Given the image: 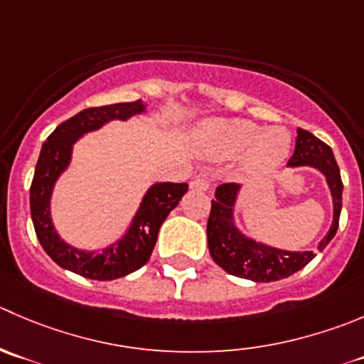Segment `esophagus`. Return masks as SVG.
Listing matches in <instances>:
<instances>
[{
  "label": "esophagus",
  "mask_w": 364,
  "mask_h": 364,
  "mask_svg": "<svg viewBox=\"0 0 364 364\" xmlns=\"http://www.w3.org/2000/svg\"><path fill=\"white\" fill-rule=\"evenodd\" d=\"M190 188L204 192V190L210 188V178H208V176H197V178L190 183Z\"/></svg>",
  "instance_id": "esophagus-1"
}]
</instances>
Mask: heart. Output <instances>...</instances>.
<instances>
[{"mask_svg":"<svg viewBox=\"0 0 364 364\" xmlns=\"http://www.w3.org/2000/svg\"><path fill=\"white\" fill-rule=\"evenodd\" d=\"M200 147L211 158H235L249 151L247 168L263 172L283 161L290 136L283 129L261 133L259 126L249 121H217L200 133Z\"/></svg>","mask_w":364,"mask_h":364,"instance_id":"obj_1","label":"heart"}]
</instances>
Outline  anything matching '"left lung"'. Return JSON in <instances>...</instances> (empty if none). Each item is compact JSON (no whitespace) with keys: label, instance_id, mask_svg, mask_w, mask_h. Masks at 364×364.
<instances>
[{"label":"left lung","instance_id":"8db88e82","mask_svg":"<svg viewBox=\"0 0 364 364\" xmlns=\"http://www.w3.org/2000/svg\"><path fill=\"white\" fill-rule=\"evenodd\" d=\"M290 167L299 165H311L326 174L329 188L333 192L334 203V220L326 238L320 242L318 250L326 249L327 243L336 235L338 224H340L341 211V183L340 167H338L331 147L313 133L306 129H297V140H295V151L288 160ZM238 185H220L211 199V211L208 218V247L215 263L225 270L228 274L243 279L256 281V283H272L284 277L291 276L301 268H304L315 252H288V250L272 249V247L261 245L240 235L232 225V204H235Z\"/></svg>","mask_w":364,"mask_h":364}]
</instances>
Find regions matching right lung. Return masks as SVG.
Masks as SVG:
<instances>
[{
    "instance_id": "1",
    "label": "right lung",
    "mask_w": 364,
    "mask_h": 364,
    "mask_svg": "<svg viewBox=\"0 0 364 364\" xmlns=\"http://www.w3.org/2000/svg\"><path fill=\"white\" fill-rule=\"evenodd\" d=\"M142 110L144 103L133 101V103L94 107L80 112L62 122L48 136L35 167L33 181L30 186V210L38 242L55 263L88 279H119L144 267L153 254L161 224L188 190L186 183L154 185L144 197L142 206L128 235L101 252H85L74 249L62 242L53 229L51 217H49V197L56 178L69 164L73 144L83 133L101 128L112 119L124 121L129 115L140 114Z\"/></svg>"
}]
</instances>
